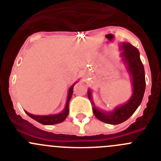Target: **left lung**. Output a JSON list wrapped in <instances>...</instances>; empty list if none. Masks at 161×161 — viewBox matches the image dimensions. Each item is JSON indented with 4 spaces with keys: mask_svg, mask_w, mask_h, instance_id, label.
<instances>
[{
    "mask_svg": "<svg viewBox=\"0 0 161 161\" xmlns=\"http://www.w3.org/2000/svg\"><path fill=\"white\" fill-rule=\"evenodd\" d=\"M121 48L123 49L122 55L128 65L129 71L132 76V84L133 87V95L128 103L108 114H104L95 107H93L94 114L97 119L111 125L120 124L129 119L142 103L145 91V69L139 57V51L136 47L129 43H123ZM88 97L91 102L90 91H88ZM92 104L94 103H92Z\"/></svg>",
    "mask_w": 161,
    "mask_h": 161,
    "instance_id": "left-lung-1",
    "label": "left lung"
}]
</instances>
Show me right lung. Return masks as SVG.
I'll use <instances>...</instances> for the list:
<instances>
[{
  "label": "right lung",
  "instance_id": "right-lung-1",
  "mask_svg": "<svg viewBox=\"0 0 161 161\" xmlns=\"http://www.w3.org/2000/svg\"><path fill=\"white\" fill-rule=\"evenodd\" d=\"M73 85L71 87L69 90L68 93V97H67V102L66 104L65 109L63 111L62 113H60L58 114L55 115H49V116H38V115H33L29 114V113L26 112L27 114L30 117V118H33L34 120L37 121L38 122L41 123L43 125H54V124H58V123L62 122L68 115L69 113V102H70V98H71L72 94H73V89H74Z\"/></svg>",
  "mask_w": 161,
  "mask_h": 161
}]
</instances>
